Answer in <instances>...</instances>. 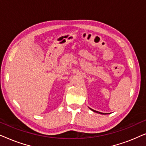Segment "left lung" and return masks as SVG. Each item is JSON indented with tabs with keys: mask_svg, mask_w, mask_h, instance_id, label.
<instances>
[{
	"mask_svg": "<svg viewBox=\"0 0 146 146\" xmlns=\"http://www.w3.org/2000/svg\"><path fill=\"white\" fill-rule=\"evenodd\" d=\"M90 110H92L93 111H94V112H96V113H101V114H106V113H101V112H99V111H96V110H92V109H91V108H90Z\"/></svg>",
	"mask_w": 146,
	"mask_h": 146,
	"instance_id": "1",
	"label": "left lung"
}]
</instances>
